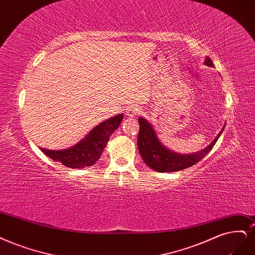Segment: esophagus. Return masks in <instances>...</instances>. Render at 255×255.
Masks as SVG:
<instances>
[{"mask_svg": "<svg viewBox=\"0 0 255 255\" xmlns=\"http://www.w3.org/2000/svg\"><path fill=\"white\" fill-rule=\"evenodd\" d=\"M139 112H140V110H139V108L137 107V105H130V107H128V109L126 111V115L128 118H133L136 115H138Z\"/></svg>", "mask_w": 255, "mask_h": 255, "instance_id": "34e87169", "label": "esophagus"}]
</instances>
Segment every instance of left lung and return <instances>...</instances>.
Returning <instances> with one entry per match:
<instances>
[{"label": "left lung", "instance_id": "8db88e82", "mask_svg": "<svg viewBox=\"0 0 255 255\" xmlns=\"http://www.w3.org/2000/svg\"><path fill=\"white\" fill-rule=\"evenodd\" d=\"M205 63L209 66H213L212 60L208 58L206 59ZM139 121V133L137 138V145L140 155H141L143 161L147 166L158 172H177L181 171L190 166L194 165L198 161L212 150L214 144L216 143L217 139L223 133V129L219 131V134L213 140L212 143L208 145L205 150L191 154V155H180L177 153L171 152L168 148L164 147L159 139L157 138L155 130L148 122L140 117Z\"/></svg>", "mask_w": 255, "mask_h": 255}]
</instances>
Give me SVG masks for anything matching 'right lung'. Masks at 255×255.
Listing matches in <instances>:
<instances>
[{"label":"right lung","mask_w":255,"mask_h":255,"mask_svg":"<svg viewBox=\"0 0 255 255\" xmlns=\"http://www.w3.org/2000/svg\"><path fill=\"white\" fill-rule=\"evenodd\" d=\"M122 119L124 115L119 114L115 117L101 122L80 142L67 150L50 151L46 148H41V150L52 160L61 162L67 168L82 169L84 166H91L101 157L111 135L118 128Z\"/></svg>","instance_id":"obj_1"}]
</instances>
